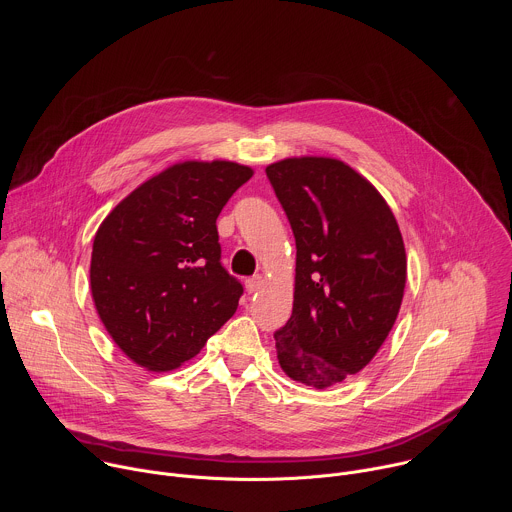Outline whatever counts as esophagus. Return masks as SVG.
Returning <instances> with one entry per match:
<instances>
[{
  "label": "esophagus",
  "mask_w": 512,
  "mask_h": 512,
  "mask_svg": "<svg viewBox=\"0 0 512 512\" xmlns=\"http://www.w3.org/2000/svg\"><path fill=\"white\" fill-rule=\"evenodd\" d=\"M245 287H247L249 294H255V291L261 287V277H259V275H253V277H249V279L245 281Z\"/></svg>",
  "instance_id": "1"
}]
</instances>
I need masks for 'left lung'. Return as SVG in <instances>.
I'll return each instance as SVG.
<instances>
[{"label": "left lung", "instance_id": "1", "mask_svg": "<svg viewBox=\"0 0 512 512\" xmlns=\"http://www.w3.org/2000/svg\"><path fill=\"white\" fill-rule=\"evenodd\" d=\"M296 237L291 318L275 336L283 373L326 389L356 375L389 336L407 255L379 190L334 158H285L265 168Z\"/></svg>", "mask_w": 512, "mask_h": 512}]
</instances>
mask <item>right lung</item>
Segmentation results:
<instances>
[{
  "instance_id": "right-lung-1",
  "label": "right lung",
  "mask_w": 512,
  "mask_h": 512,
  "mask_svg": "<svg viewBox=\"0 0 512 512\" xmlns=\"http://www.w3.org/2000/svg\"><path fill=\"white\" fill-rule=\"evenodd\" d=\"M251 176L227 160L180 162L139 184L101 223L93 302L139 367L178 369L237 312L243 285L221 265L216 218Z\"/></svg>"
}]
</instances>
